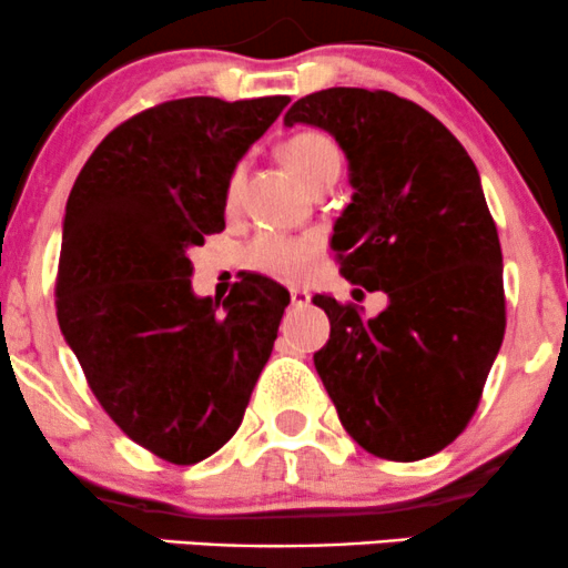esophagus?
<instances>
[{
  "mask_svg": "<svg viewBox=\"0 0 568 568\" xmlns=\"http://www.w3.org/2000/svg\"><path fill=\"white\" fill-rule=\"evenodd\" d=\"M291 302L296 304V306L310 304V293H306L304 288H291Z\"/></svg>",
  "mask_w": 568,
  "mask_h": 568,
  "instance_id": "1",
  "label": "esophagus"
}]
</instances>
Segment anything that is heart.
Masks as SVG:
<instances>
[{
    "instance_id": "heart-1",
    "label": "heart",
    "mask_w": 568,
    "mask_h": 568,
    "mask_svg": "<svg viewBox=\"0 0 568 568\" xmlns=\"http://www.w3.org/2000/svg\"><path fill=\"white\" fill-rule=\"evenodd\" d=\"M280 158H283L288 171L310 192L317 186H334L338 173H342V152H338L334 139L321 133V130H302V133L291 135L280 146ZM240 184H243V168H234L230 181H226V205L230 207L237 202ZM312 251L315 247H312L310 240L264 232L247 245L245 262L251 270L262 272V275L277 280H298L310 270Z\"/></svg>"
}]
</instances>
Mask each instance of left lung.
I'll return each mask as SVG.
<instances>
[{
	"label": "left lung",
	"mask_w": 568,
	"mask_h": 568,
	"mask_svg": "<svg viewBox=\"0 0 568 568\" xmlns=\"http://www.w3.org/2000/svg\"><path fill=\"white\" fill-rule=\"evenodd\" d=\"M328 130L355 189L334 226L338 272L389 304L317 293L331 338L315 368L347 433L368 454L416 462L470 425L505 338L497 224L480 175L452 130L387 90L328 88L285 114Z\"/></svg>",
	"instance_id": "left-lung-1"
}]
</instances>
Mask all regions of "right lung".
I'll use <instances>...</instances> for the list:
<instances>
[{"label":"right lung","instance_id":"add662e5","mask_svg":"<svg viewBox=\"0 0 568 568\" xmlns=\"http://www.w3.org/2000/svg\"><path fill=\"white\" fill-rule=\"evenodd\" d=\"M288 95L179 98L116 125L67 202L55 277L61 334L114 425L173 465L237 433L291 293L245 275L192 293L189 247L224 230L226 181Z\"/></svg>","mask_w":568,"mask_h":568}]
</instances>
